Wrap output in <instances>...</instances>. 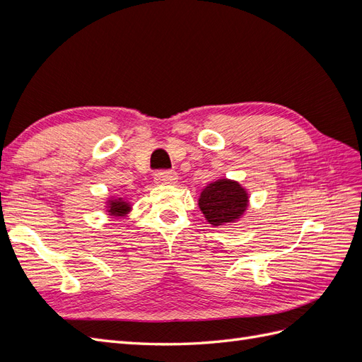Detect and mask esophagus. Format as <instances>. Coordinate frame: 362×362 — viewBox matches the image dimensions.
Returning a JSON list of instances; mask_svg holds the SVG:
<instances>
[{"label":"esophagus","mask_w":362,"mask_h":362,"mask_svg":"<svg viewBox=\"0 0 362 362\" xmlns=\"http://www.w3.org/2000/svg\"><path fill=\"white\" fill-rule=\"evenodd\" d=\"M154 181H156V184H160V185L177 184V181H178V175H177V172H172V170L157 172V173L154 175Z\"/></svg>","instance_id":"34e87169"}]
</instances>
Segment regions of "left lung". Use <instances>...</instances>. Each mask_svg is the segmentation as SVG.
Here are the masks:
<instances>
[{
  "instance_id": "left-lung-1",
  "label": "left lung",
  "mask_w": 362,
  "mask_h": 362,
  "mask_svg": "<svg viewBox=\"0 0 362 362\" xmlns=\"http://www.w3.org/2000/svg\"><path fill=\"white\" fill-rule=\"evenodd\" d=\"M205 221L216 226L231 225L243 217L249 206V193L242 184L221 178L205 185L198 199Z\"/></svg>"
}]
</instances>
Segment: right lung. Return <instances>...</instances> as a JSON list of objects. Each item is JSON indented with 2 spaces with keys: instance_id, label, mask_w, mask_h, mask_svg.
<instances>
[{
  "instance_id": "add662e5",
  "label": "right lung",
  "mask_w": 362,
  "mask_h": 362,
  "mask_svg": "<svg viewBox=\"0 0 362 362\" xmlns=\"http://www.w3.org/2000/svg\"><path fill=\"white\" fill-rule=\"evenodd\" d=\"M105 211L112 217H125L131 211V204L124 198H108L105 202Z\"/></svg>"
}]
</instances>
